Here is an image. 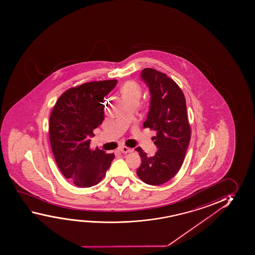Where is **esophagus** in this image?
Here are the masks:
<instances>
[{
    "instance_id": "obj_1",
    "label": "esophagus",
    "mask_w": 255,
    "mask_h": 255,
    "mask_svg": "<svg viewBox=\"0 0 255 255\" xmlns=\"http://www.w3.org/2000/svg\"><path fill=\"white\" fill-rule=\"evenodd\" d=\"M118 150L122 153H130L133 151L132 148H128V147H126V146H121V147H119Z\"/></svg>"
}]
</instances>
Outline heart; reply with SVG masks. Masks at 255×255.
Listing matches in <instances>:
<instances>
[{"label": "heart", "mask_w": 255, "mask_h": 255, "mask_svg": "<svg viewBox=\"0 0 255 255\" xmlns=\"http://www.w3.org/2000/svg\"><path fill=\"white\" fill-rule=\"evenodd\" d=\"M122 99L125 101L128 99H138L141 96V88L133 82H130L122 88Z\"/></svg>", "instance_id": "heart-1"}]
</instances>
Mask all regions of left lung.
<instances>
[{
  "label": "left lung",
  "instance_id": "8db88e82",
  "mask_svg": "<svg viewBox=\"0 0 255 255\" xmlns=\"http://www.w3.org/2000/svg\"><path fill=\"white\" fill-rule=\"evenodd\" d=\"M141 79L148 87L150 101L144 128L156 132L153 137L157 147L155 156H148L140 147L135 148L141 157L137 175L148 185L167 182L178 173L191 138L185 96L179 85L156 69L141 70Z\"/></svg>",
  "mask_w": 255,
  "mask_h": 255
}]
</instances>
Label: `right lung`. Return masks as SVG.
Masks as SVG:
<instances>
[{
  "instance_id": "1",
  "label": "right lung",
  "mask_w": 255,
  "mask_h": 255,
  "mask_svg": "<svg viewBox=\"0 0 255 255\" xmlns=\"http://www.w3.org/2000/svg\"><path fill=\"white\" fill-rule=\"evenodd\" d=\"M117 80L90 82L59 98L50 116L49 138L58 167L76 186H95L105 177L114 153L90 148L93 130L104 120V98Z\"/></svg>"
}]
</instances>
